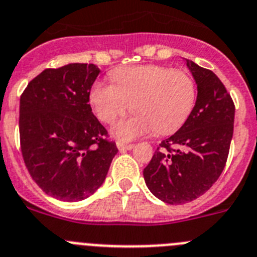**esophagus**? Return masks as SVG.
I'll list each match as a JSON object with an SVG mask.
<instances>
[{
	"label": "esophagus",
	"instance_id": "34e87169",
	"mask_svg": "<svg viewBox=\"0 0 257 257\" xmlns=\"http://www.w3.org/2000/svg\"><path fill=\"white\" fill-rule=\"evenodd\" d=\"M135 147V145L131 144H121V142H117V149L120 151H126V150H132Z\"/></svg>",
	"mask_w": 257,
	"mask_h": 257
}]
</instances>
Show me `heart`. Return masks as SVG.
Listing matches in <instances>:
<instances>
[{
    "label": "heart",
    "instance_id": "obj_1",
    "mask_svg": "<svg viewBox=\"0 0 257 257\" xmlns=\"http://www.w3.org/2000/svg\"><path fill=\"white\" fill-rule=\"evenodd\" d=\"M115 84L97 81L89 102L98 119L112 122L131 107L132 116L117 121L112 135L122 142L133 141L155 129L169 133L184 124L196 101V88L189 73L168 67H122L112 72Z\"/></svg>",
    "mask_w": 257,
    "mask_h": 257
}]
</instances>
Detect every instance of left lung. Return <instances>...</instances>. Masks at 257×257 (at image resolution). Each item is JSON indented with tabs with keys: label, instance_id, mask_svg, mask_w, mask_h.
Returning a JSON list of instances; mask_svg holds the SVG:
<instances>
[{
	"label": "left lung",
	"instance_id": "1",
	"mask_svg": "<svg viewBox=\"0 0 257 257\" xmlns=\"http://www.w3.org/2000/svg\"><path fill=\"white\" fill-rule=\"evenodd\" d=\"M186 66L198 90L195 106L144 169L149 190L168 204L191 202L217 181L233 138L235 107L224 84L193 61Z\"/></svg>",
	"mask_w": 257,
	"mask_h": 257
}]
</instances>
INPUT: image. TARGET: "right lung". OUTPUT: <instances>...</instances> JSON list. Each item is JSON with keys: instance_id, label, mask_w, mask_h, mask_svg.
Here are the masks:
<instances>
[{"instance_id": "right-lung-1", "label": "right lung", "mask_w": 257, "mask_h": 257, "mask_svg": "<svg viewBox=\"0 0 257 257\" xmlns=\"http://www.w3.org/2000/svg\"><path fill=\"white\" fill-rule=\"evenodd\" d=\"M99 72L88 63L49 68L36 76L21 97L24 163L36 184L55 199L80 202L93 195L117 154L89 104Z\"/></svg>"}]
</instances>
